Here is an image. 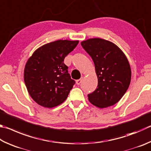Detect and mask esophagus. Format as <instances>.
<instances>
[{
  "instance_id": "34e87169",
  "label": "esophagus",
  "mask_w": 151,
  "mask_h": 151,
  "mask_svg": "<svg viewBox=\"0 0 151 151\" xmlns=\"http://www.w3.org/2000/svg\"><path fill=\"white\" fill-rule=\"evenodd\" d=\"M82 81H83V77H82L81 78H80V79H78V80H77L76 81V84H77V85H79L81 83H82Z\"/></svg>"
}]
</instances>
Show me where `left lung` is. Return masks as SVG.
Wrapping results in <instances>:
<instances>
[{
  "instance_id": "left-lung-1",
  "label": "left lung",
  "mask_w": 151,
  "mask_h": 151,
  "mask_svg": "<svg viewBox=\"0 0 151 151\" xmlns=\"http://www.w3.org/2000/svg\"><path fill=\"white\" fill-rule=\"evenodd\" d=\"M92 57L98 77V86L88 94V100L104 108L118 102L130 84L131 71L127 57L116 45L100 38L81 42Z\"/></svg>"
}]
</instances>
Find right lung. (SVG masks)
I'll list each match as a JSON object with an SVG mask.
<instances>
[{"label":"right lung","instance_id":"add662e5","mask_svg":"<svg viewBox=\"0 0 151 151\" xmlns=\"http://www.w3.org/2000/svg\"><path fill=\"white\" fill-rule=\"evenodd\" d=\"M78 41L57 40L38 48L27 61L24 78L30 96L45 108L67 99L75 81L71 79L64 59Z\"/></svg>","mask_w":151,"mask_h":151}]
</instances>
